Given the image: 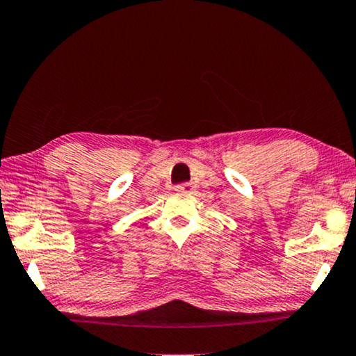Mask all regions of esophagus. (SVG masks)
Instances as JSON below:
<instances>
[{
  "instance_id": "34e87169",
  "label": "esophagus",
  "mask_w": 356,
  "mask_h": 356,
  "mask_svg": "<svg viewBox=\"0 0 356 356\" xmlns=\"http://www.w3.org/2000/svg\"><path fill=\"white\" fill-rule=\"evenodd\" d=\"M175 191L179 194H193L195 191V186L193 183H183V184L175 186Z\"/></svg>"
}]
</instances>
